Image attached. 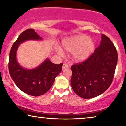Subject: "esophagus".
Wrapping results in <instances>:
<instances>
[{
    "label": "esophagus",
    "mask_w": 126,
    "mask_h": 126,
    "mask_svg": "<svg viewBox=\"0 0 126 126\" xmlns=\"http://www.w3.org/2000/svg\"><path fill=\"white\" fill-rule=\"evenodd\" d=\"M68 67V65L67 64V63H64V64H63V66H62V69L63 70L66 69V68H67Z\"/></svg>",
    "instance_id": "obj_1"
}]
</instances>
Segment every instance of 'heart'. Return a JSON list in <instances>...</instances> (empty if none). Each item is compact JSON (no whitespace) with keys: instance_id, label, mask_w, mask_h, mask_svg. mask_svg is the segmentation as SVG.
Instances as JSON below:
<instances>
[{"instance_id":"obj_1","label":"heart","mask_w":126,"mask_h":126,"mask_svg":"<svg viewBox=\"0 0 126 126\" xmlns=\"http://www.w3.org/2000/svg\"><path fill=\"white\" fill-rule=\"evenodd\" d=\"M62 47L68 53H72V59L74 62H81L90 58L96 47V42L90 36L85 34H79L70 36L62 41ZM58 52L63 55L61 49Z\"/></svg>"}]
</instances>
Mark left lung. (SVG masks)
Masks as SVG:
<instances>
[{
  "instance_id": "obj_1",
  "label": "left lung",
  "mask_w": 126,
  "mask_h": 126,
  "mask_svg": "<svg viewBox=\"0 0 126 126\" xmlns=\"http://www.w3.org/2000/svg\"><path fill=\"white\" fill-rule=\"evenodd\" d=\"M117 63V52L108 36L102 35L101 44L90 58L71 67V85L84 99L98 96L110 87Z\"/></svg>"
}]
</instances>
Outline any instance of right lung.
I'll return each instance as SVG.
<instances>
[{
  "label": "right lung",
  "instance_id": "1",
  "mask_svg": "<svg viewBox=\"0 0 126 126\" xmlns=\"http://www.w3.org/2000/svg\"><path fill=\"white\" fill-rule=\"evenodd\" d=\"M42 39L34 29L25 30L13 45L9 55V70L12 79L22 91L34 96H40L50 90L63 65L54 64L47 58L34 69H26L19 64L16 57L19 45L26 41Z\"/></svg>",
  "mask_w": 126,
  "mask_h": 126
}]
</instances>
